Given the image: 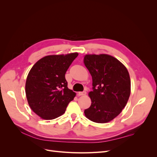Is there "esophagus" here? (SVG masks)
Wrapping results in <instances>:
<instances>
[{
    "label": "esophagus",
    "instance_id": "obj_1",
    "mask_svg": "<svg viewBox=\"0 0 157 157\" xmlns=\"http://www.w3.org/2000/svg\"><path fill=\"white\" fill-rule=\"evenodd\" d=\"M86 94V92H85V91H84V92H78V95L79 96H85V95Z\"/></svg>",
    "mask_w": 157,
    "mask_h": 157
}]
</instances>
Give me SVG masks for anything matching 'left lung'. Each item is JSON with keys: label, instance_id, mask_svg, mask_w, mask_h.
<instances>
[{"label": "left lung", "instance_id": "obj_1", "mask_svg": "<svg viewBox=\"0 0 157 157\" xmlns=\"http://www.w3.org/2000/svg\"><path fill=\"white\" fill-rule=\"evenodd\" d=\"M84 63L92 76L93 86L88 93L91 105L85 109L84 115L94 122H110L121 113L129 99V73L119 60L108 54H86Z\"/></svg>", "mask_w": 157, "mask_h": 157}]
</instances>
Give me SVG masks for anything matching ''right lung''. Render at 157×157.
Masks as SVG:
<instances>
[{
	"mask_svg": "<svg viewBox=\"0 0 157 157\" xmlns=\"http://www.w3.org/2000/svg\"><path fill=\"white\" fill-rule=\"evenodd\" d=\"M77 52L49 55L31 69L25 82L28 104L42 119L52 120L62 115L76 93L68 88L65 74Z\"/></svg>",
	"mask_w": 157,
	"mask_h": 157,
	"instance_id": "1",
	"label": "right lung"
}]
</instances>
